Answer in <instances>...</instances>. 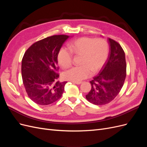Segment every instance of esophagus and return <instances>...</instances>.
I'll return each mask as SVG.
<instances>
[{"label": "esophagus", "mask_w": 147, "mask_h": 147, "mask_svg": "<svg viewBox=\"0 0 147 147\" xmlns=\"http://www.w3.org/2000/svg\"><path fill=\"white\" fill-rule=\"evenodd\" d=\"M73 83L76 84H80L82 82H72Z\"/></svg>", "instance_id": "34e87169"}]
</instances>
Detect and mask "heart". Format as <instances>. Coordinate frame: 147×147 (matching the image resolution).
<instances>
[{
    "instance_id": "obj_1",
    "label": "heart",
    "mask_w": 147,
    "mask_h": 147,
    "mask_svg": "<svg viewBox=\"0 0 147 147\" xmlns=\"http://www.w3.org/2000/svg\"><path fill=\"white\" fill-rule=\"evenodd\" d=\"M70 51L61 48L57 54V59L62 68L69 67L72 63V55H80L78 64L65 70L62 74V77L65 80L80 82L90 77L92 72L97 73L103 67L107 60L109 47L104 38L81 37L69 43Z\"/></svg>"
}]
</instances>
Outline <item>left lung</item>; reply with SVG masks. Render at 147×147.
<instances>
[{"mask_svg": "<svg viewBox=\"0 0 147 147\" xmlns=\"http://www.w3.org/2000/svg\"><path fill=\"white\" fill-rule=\"evenodd\" d=\"M110 53L107 62L90 82L91 90L86 99L95 105H105L113 100L123 86L126 76V63L121 45L109 38Z\"/></svg>", "mask_w": 147, "mask_h": 147, "instance_id": "8db88e82", "label": "left lung"}]
</instances>
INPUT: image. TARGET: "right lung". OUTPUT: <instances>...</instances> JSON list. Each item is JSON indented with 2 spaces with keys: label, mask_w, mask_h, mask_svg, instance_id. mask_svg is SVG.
I'll return each mask as SVG.
<instances>
[{
  "label": "right lung",
  "mask_w": 147,
  "mask_h": 147,
  "mask_svg": "<svg viewBox=\"0 0 147 147\" xmlns=\"http://www.w3.org/2000/svg\"><path fill=\"white\" fill-rule=\"evenodd\" d=\"M69 37L65 35L47 37L34 43L24 53L22 78L29 98L37 104H51L63 95L67 82L57 81V56Z\"/></svg>",
  "instance_id": "1"
}]
</instances>
